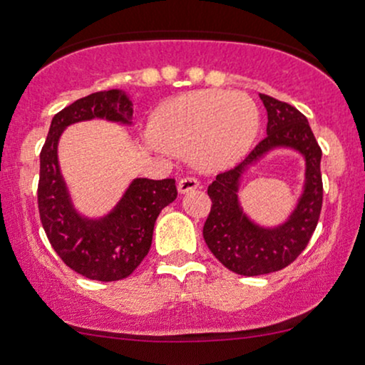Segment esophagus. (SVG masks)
<instances>
[{
	"label": "esophagus",
	"instance_id": "obj_1",
	"mask_svg": "<svg viewBox=\"0 0 365 365\" xmlns=\"http://www.w3.org/2000/svg\"><path fill=\"white\" fill-rule=\"evenodd\" d=\"M197 187H199V182H197L195 178H190V177L182 178V180H180V182H178V185H177L178 194H187V192L195 190Z\"/></svg>",
	"mask_w": 365,
	"mask_h": 365
}]
</instances>
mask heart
<instances>
[{
	"instance_id": "1",
	"label": "heart",
	"mask_w": 365,
	"mask_h": 365,
	"mask_svg": "<svg viewBox=\"0 0 365 365\" xmlns=\"http://www.w3.org/2000/svg\"><path fill=\"white\" fill-rule=\"evenodd\" d=\"M259 110L244 92L194 91L168 99L150 121V137L168 153L188 156L197 168L220 171L252 148Z\"/></svg>"
}]
</instances>
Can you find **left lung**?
<instances>
[{
    "label": "left lung",
    "mask_w": 365,
    "mask_h": 365,
    "mask_svg": "<svg viewBox=\"0 0 365 365\" xmlns=\"http://www.w3.org/2000/svg\"><path fill=\"white\" fill-rule=\"evenodd\" d=\"M267 111L266 139L233 170L217 175L207 188L212 200L202 235L212 255L233 273L259 276L292 264L311 240L322 206L321 148L297 108L259 94ZM274 150H293L304 159V183L297 204L278 225L257 224L240 200L241 180Z\"/></svg>",
    "instance_id": "8db88e82"
}]
</instances>
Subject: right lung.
Wrapping results in <instances>:
<instances>
[{
	"instance_id": "obj_1",
	"label": "right lung",
	"mask_w": 365,
	"mask_h": 365,
	"mask_svg": "<svg viewBox=\"0 0 365 365\" xmlns=\"http://www.w3.org/2000/svg\"><path fill=\"white\" fill-rule=\"evenodd\" d=\"M96 118L130 127L133 103L127 92H94L54 115L41 150L37 204L49 244L66 266L89 279L116 282L148 255L154 223L177 199V187L173 178H133L106 215L91 217L78 211L61 175L58 144L70 125Z\"/></svg>"
}]
</instances>
